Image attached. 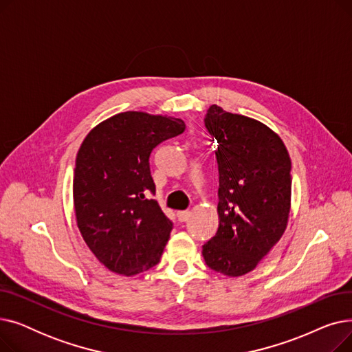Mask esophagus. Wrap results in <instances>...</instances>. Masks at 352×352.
<instances>
[{"label": "esophagus", "instance_id": "34e87169", "mask_svg": "<svg viewBox=\"0 0 352 352\" xmlns=\"http://www.w3.org/2000/svg\"><path fill=\"white\" fill-rule=\"evenodd\" d=\"M177 217H178L179 223H186V221H188V218L191 217V212L190 211H178Z\"/></svg>", "mask_w": 352, "mask_h": 352}]
</instances>
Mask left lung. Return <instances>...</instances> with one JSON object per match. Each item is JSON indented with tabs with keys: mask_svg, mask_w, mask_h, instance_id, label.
<instances>
[{
	"mask_svg": "<svg viewBox=\"0 0 352 352\" xmlns=\"http://www.w3.org/2000/svg\"><path fill=\"white\" fill-rule=\"evenodd\" d=\"M218 142V231L202 245L206 264L241 276L283 236L291 210V160L265 124L211 105L204 118Z\"/></svg>",
	"mask_w": 352,
	"mask_h": 352,
	"instance_id": "obj_1",
	"label": "left lung"
}]
</instances>
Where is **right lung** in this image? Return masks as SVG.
I'll list each match as a JSON object with an SVG mask.
<instances>
[{"label":"right lung","mask_w":352,"mask_h":352,"mask_svg":"<svg viewBox=\"0 0 352 352\" xmlns=\"http://www.w3.org/2000/svg\"><path fill=\"white\" fill-rule=\"evenodd\" d=\"M184 129L179 118L126 111L92 128L82 141L74 168V210L85 244L109 271L131 276L160 263L173 221L151 198L150 155Z\"/></svg>","instance_id":"right-lung-1"}]
</instances>
